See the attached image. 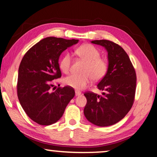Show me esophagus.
<instances>
[{
    "mask_svg": "<svg viewBox=\"0 0 157 157\" xmlns=\"http://www.w3.org/2000/svg\"><path fill=\"white\" fill-rule=\"evenodd\" d=\"M75 95H76V96L81 95V92L78 91V90H76V91H75Z\"/></svg>",
    "mask_w": 157,
    "mask_h": 157,
    "instance_id": "obj_1",
    "label": "esophagus"
}]
</instances>
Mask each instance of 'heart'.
Listing matches in <instances>:
<instances>
[{"mask_svg":"<svg viewBox=\"0 0 157 157\" xmlns=\"http://www.w3.org/2000/svg\"><path fill=\"white\" fill-rule=\"evenodd\" d=\"M79 58L85 62L83 74H71L64 78V84L76 90H83L89 85L92 79L94 81L101 80L107 74L108 62L100 57L98 48L91 44H83L75 50ZM72 63V56L69 52L63 55L59 61V67L64 73L69 72Z\"/></svg>","mask_w":157,"mask_h":157,"instance_id":"obj_1","label":"heart"}]
</instances>
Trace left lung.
I'll list each match as a JSON object with an SVG mask.
<instances>
[{
  "label": "left lung",
  "mask_w": 157,
  "mask_h": 157,
  "mask_svg": "<svg viewBox=\"0 0 157 157\" xmlns=\"http://www.w3.org/2000/svg\"><path fill=\"white\" fill-rule=\"evenodd\" d=\"M108 52V70L98 84L102 95L92 92L84 94L87 104L84 114L87 120L99 127H107L120 122L133 105L136 75L127 52L123 48L107 40H92Z\"/></svg>",
  "instance_id": "left-lung-1"
}]
</instances>
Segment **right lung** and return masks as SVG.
I'll return each instance as SVG.
<instances>
[{"label": "right lung", "mask_w": 157, "mask_h": 157, "mask_svg": "<svg viewBox=\"0 0 157 157\" xmlns=\"http://www.w3.org/2000/svg\"><path fill=\"white\" fill-rule=\"evenodd\" d=\"M79 40L48 37L35 44L25 54L20 64L17 92L27 115L40 125H50L62 117L74 98L72 87H58L52 92V80L61 77L59 57Z\"/></svg>", "instance_id": "1"}]
</instances>
